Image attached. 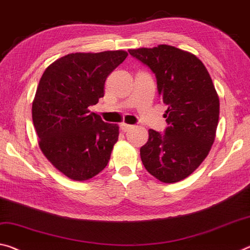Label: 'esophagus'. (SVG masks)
I'll return each mask as SVG.
<instances>
[{
	"label": "esophagus",
	"mask_w": 250,
	"mask_h": 250,
	"mask_svg": "<svg viewBox=\"0 0 250 250\" xmlns=\"http://www.w3.org/2000/svg\"><path fill=\"white\" fill-rule=\"evenodd\" d=\"M131 128H132V125H126V124H121L120 125V129L124 132H126V131H128V130H130Z\"/></svg>",
	"instance_id": "34e87169"
}]
</instances>
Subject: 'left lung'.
<instances>
[{
    "label": "left lung",
    "mask_w": 250,
    "mask_h": 250,
    "mask_svg": "<svg viewBox=\"0 0 250 250\" xmlns=\"http://www.w3.org/2000/svg\"><path fill=\"white\" fill-rule=\"evenodd\" d=\"M128 52L152 71L158 93L167 106L165 133L149 129L140 148L149 173L166 184L195 171L210 151L219 119V98L204 63L186 51L166 44Z\"/></svg>",
    "instance_id": "8db88e82"
}]
</instances>
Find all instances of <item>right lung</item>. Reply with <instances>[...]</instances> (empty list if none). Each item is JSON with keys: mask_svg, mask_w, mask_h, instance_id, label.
<instances>
[{"mask_svg": "<svg viewBox=\"0 0 250 250\" xmlns=\"http://www.w3.org/2000/svg\"><path fill=\"white\" fill-rule=\"evenodd\" d=\"M126 57L125 51L71 53L42 74L32 104L33 125L43 154L70 179L88 180L108 165L119 126L89 106L104 96L106 78Z\"/></svg>", "mask_w": 250, "mask_h": 250, "instance_id": "add662e5", "label": "right lung"}]
</instances>
